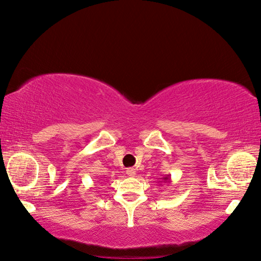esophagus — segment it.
<instances>
[{"label":"esophagus","instance_id":"obj_1","mask_svg":"<svg viewBox=\"0 0 261 261\" xmlns=\"http://www.w3.org/2000/svg\"><path fill=\"white\" fill-rule=\"evenodd\" d=\"M126 175L130 176V177H134V176H136V170L134 169V168H127Z\"/></svg>","mask_w":261,"mask_h":261}]
</instances>
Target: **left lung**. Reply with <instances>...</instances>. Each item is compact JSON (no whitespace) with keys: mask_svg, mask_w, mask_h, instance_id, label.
<instances>
[{"mask_svg":"<svg viewBox=\"0 0 261 261\" xmlns=\"http://www.w3.org/2000/svg\"><path fill=\"white\" fill-rule=\"evenodd\" d=\"M160 182H163V183H170L171 180H170V177H169V176H166V177H163V178H162V180H160Z\"/></svg>","mask_w":261,"mask_h":261,"instance_id":"left-lung-1","label":"left lung"}]
</instances>
